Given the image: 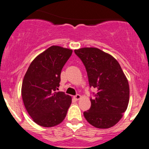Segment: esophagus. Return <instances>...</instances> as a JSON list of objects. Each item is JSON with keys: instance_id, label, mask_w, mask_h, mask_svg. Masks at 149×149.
I'll list each match as a JSON object with an SVG mask.
<instances>
[{"instance_id": "esophagus-1", "label": "esophagus", "mask_w": 149, "mask_h": 149, "mask_svg": "<svg viewBox=\"0 0 149 149\" xmlns=\"http://www.w3.org/2000/svg\"><path fill=\"white\" fill-rule=\"evenodd\" d=\"M74 98L76 99V100H79L81 99V95H80V94H76V95L74 97Z\"/></svg>"}]
</instances>
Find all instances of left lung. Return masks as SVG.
Listing matches in <instances>:
<instances>
[{"instance_id": "left-lung-1", "label": "left lung", "mask_w": 149, "mask_h": 149, "mask_svg": "<svg viewBox=\"0 0 149 149\" xmlns=\"http://www.w3.org/2000/svg\"><path fill=\"white\" fill-rule=\"evenodd\" d=\"M74 52L85 66L90 87L97 89L84 118L97 128L112 127L127 109L130 96L128 81L119 63L98 48L84 47Z\"/></svg>"}]
</instances>
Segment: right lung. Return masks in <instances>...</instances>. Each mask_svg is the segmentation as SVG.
<instances>
[{
	"instance_id": "right-lung-1",
	"label": "right lung",
	"mask_w": 149,
	"mask_h": 149,
	"mask_svg": "<svg viewBox=\"0 0 149 149\" xmlns=\"http://www.w3.org/2000/svg\"><path fill=\"white\" fill-rule=\"evenodd\" d=\"M72 49L51 46L31 63L24 78L22 96L33 121L43 127H53L65 119L71 97L57 92L63 68Z\"/></svg>"
}]
</instances>
